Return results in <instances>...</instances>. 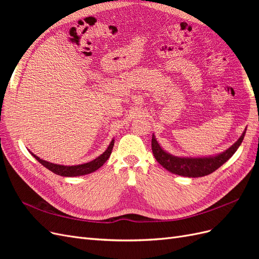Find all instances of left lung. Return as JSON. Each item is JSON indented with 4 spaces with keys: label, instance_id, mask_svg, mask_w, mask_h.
I'll list each match as a JSON object with an SVG mask.
<instances>
[{
    "label": "left lung",
    "instance_id": "8db88e82",
    "mask_svg": "<svg viewBox=\"0 0 259 259\" xmlns=\"http://www.w3.org/2000/svg\"><path fill=\"white\" fill-rule=\"evenodd\" d=\"M245 132L246 130L229 149L217 155L203 156V158H180V156L171 155L163 150L159 143L156 142L154 135H152L151 140L152 152L155 160L170 173L185 177H203L213 173L231 158L242 144Z\"/></svg>",
    "mask_w": 259,
    "mask_h": 259
}]
</instances>
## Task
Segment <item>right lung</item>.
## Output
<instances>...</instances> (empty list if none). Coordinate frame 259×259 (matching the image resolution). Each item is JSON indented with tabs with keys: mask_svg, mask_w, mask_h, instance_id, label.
<instances>
[{
	"mask_svg": "<svg viewBox=\"0 0 259 259\" xmlns=\"http://www.w3.org/2000/svg\"><path fill=\"white\" fill-rule=\"evenodd\" d=\"M114 145V139L111 140L110 145L108 146V148L106 149V151L100 154L98 158H96L95 160H93L89 163H84V164H79V165H72V166H66V165H59V164H54L48 161H44L42 159L38 158L35 154H33L32 152H30L32 154L34 158L40 162L43 166H45L46 168H49L50 170H52L53 173L64 176V177H74V176H82V175H86L93 173V171L97 170L99 167H101L105 164V162L109 159L111 152H112V148Z\"/></svg>",
	"mask_w": 259,
	"mask_h": 259,
	"instance_id": "obj_1",
	"label": "right lung"
}]
</instances>
